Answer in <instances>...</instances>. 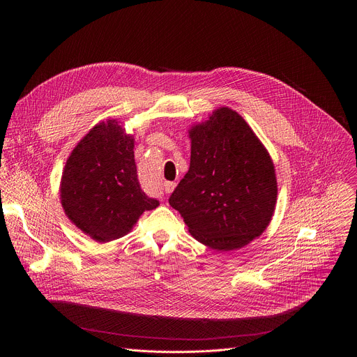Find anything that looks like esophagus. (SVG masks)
I'll return each mask as SVG.
<instances>
[{
	"label": "esophagus",
	"mask_w": 357,
	"mask_h": 357,
	"mask_svg": "<svg viewBox=\"0 0 357 357\" xmlns=\"http://www.w3.org/2000/svg\"><path fill=\"white\" fill-rule=\"evenodd\" d=\"M175 186H176V183H175V182H169V181H167V182L164 183V189H165V192H168V193H171V192L175 189Z\"/></svg>",
	"instance_id": "1"
}]
</instances>
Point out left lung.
Here are the masks:
<instances>
[{"instance_id": "left-lung-1", "label": "left lung", "mask_w": 357, "mask_h": 357, "mask_svg": "<svg viewBox=\"0 0 357 357\" xmlns=\"http://www.w3.org/2000/svg\"><path fill=\"white\" fill-rule=\"evenodd\" d=\"M190 165L169 197L188 231L216 251L260 237L277 203V176L267 148L230 107L189 130Z\"/></svg>"}]
</instances>
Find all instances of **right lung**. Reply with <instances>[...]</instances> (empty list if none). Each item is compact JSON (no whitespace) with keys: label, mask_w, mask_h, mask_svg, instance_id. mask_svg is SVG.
I'll return each mask as SVG.
<instances>
[{"label":"right lung","mask_w":357,"mask_h":357,"mask_svg":"<svg viewBox=\"0 0 357 357\" xmlns=\"http://www.w3.org/2000/svg\"><path fill=\"white\" fill-rule=\"evenodd\" d=\"M134 135L121 121H100L65 164L59 195L65 215L86 236L109 243L128 234L145 211L158 208L137 179Z\"/></svg>","instance_id":"1"}]
</instances>
